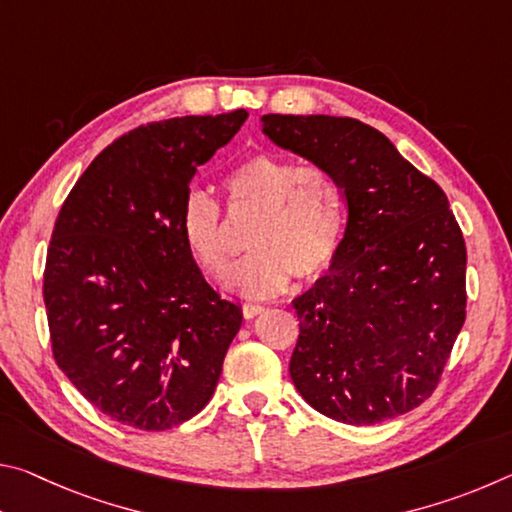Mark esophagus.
Listing matches in <instances>:
<instances>
[{"label":"esophagus","instance_id":"1","mask_svg":"<svg viewBox=\"0 0 512 512\" xmlns=\"http://www.w3.org/2000/svg\"><path fill=\"white\" fill-rule=\"evenodd\" d=\"M241 311H244V318H255V316L262 314L264 307L262 305H250V302H248V305H244V309H241Z\"/></svg>","mask_w":512,"mask_h":512}]
</instances>
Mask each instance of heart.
I'll return each instance as SVG.
<instances>
[{"instance_id":"heart-1","label":"heart","mask_w":512,"mask_h":512,"mask_svg":"<svg viewBox=\"0 0 512 512\" xmlns=\"http://www.w3.org/2000/svg\"><path fill=\"white\" fill-rule=\"evenodd\" d=\"M230 210L257 212L235 287L248 298H271L287 289L291 275L316 280L339 255L345 230V192L339 176L320 164L275 153L241 160L225 178ZM180 235L203 271L225 282L235 264L221 205L192 189L178 216Z\"/></svg>"}]
</instances>
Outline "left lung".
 Returning a JSON list of instances; mask_svg holds the SVG:
<instances>
[{
	"instance_id": "left-lung-1",
	"label": "left lung",
	"mask_w": 512,
	"mask_h": 512,
	"mask_svg": "<svg viewBox=\"0 0 512 512\" xmlns=\"http://www.w3.org/2000/svg\"><path fill=\"white\" fill-rule=\"evenodd\" d=\"M262 131L334 171L348 203L329 273L291 302L293 384L345 424L415 409L436 391L465 323L467 250L445 192L359 119L264 115Z\"/></svg>"
}]
</instances>
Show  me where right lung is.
Returning <instances> with one entry per match:
<instances>
[{"mask_svg":"<svg viewBox=\"0 0 512 512\" xmlns=\"http://www.w3.org/2000/svg\"><path fill=\"white\" fill-rule=\"evenodd\" d=\"M246 117H176L121 135L58 212L42 284L51 350L85 400L128 427L194 418L241 327V307L205 282L178 216L196 167Z\"/></svg>","mask_w":512,"mask_h":512,"instance_id":"right-lung-1","label":"right lung"}]
</instances>
